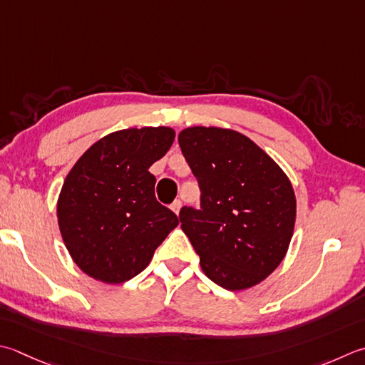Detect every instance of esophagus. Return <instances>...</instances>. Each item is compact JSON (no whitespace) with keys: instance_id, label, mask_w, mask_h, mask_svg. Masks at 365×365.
Wrapping results in <instances>:
<instances>
[{"instance_id":"obj_1","label":"esophagus","mask_w":365,"mask_h":365,"mask_svg":"<svg viewBox=\"0 0 365 365\" xmlns=\"http://www.w3.org/2000/svg\"><path fill=\"white\" fill-rule=\"evenodd\" d=\"M170 209H173V212L175 213V215H178V212H180V209H182V201H174L173 204H170Z\"/></svg>"}]
</instances>
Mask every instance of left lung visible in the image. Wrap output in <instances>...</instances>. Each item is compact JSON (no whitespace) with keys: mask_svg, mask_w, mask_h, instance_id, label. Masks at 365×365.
Returning a JSON list of instances; mask_svg holds the SVG:
<instances>
[{"mask_svg":"<svg viewBox=\"0 0 365 365\" xmlns=\"http://www.w3.org/2000/svg\"><path fill=\"white\" fill-rule=\"evenodd\" d=\"M178 145L201 188V210L183 207L178 218L204 274L230 291L266 280L294 232L288 175L252 139L227 128H185Z\"/></svg>","mask_w":365,"mask_h":365,"instance_id":"8db88e82","label":"left lung"}]
</instances>
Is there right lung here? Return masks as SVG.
Returning <instances> with one entry per match:
<instances>
[{
  "mask_svg": "<svg viewBox=\"0 0 365 365\" xmlns=\"http://www.w3.org/2000/svg\"><path fill=\"white\" fill-rule=\"evenodd\" d=\"M175 139L169 126L128 128L104 135L64 178L56 217L78 269L117 284L140 274L178 217L155 197L148 168Z\"/></svg>",
  "mask_w": 365,
  "mask_h": 365,
  "instance_id": "add662e5",
  "label": "right lung"
}]
</instances>
